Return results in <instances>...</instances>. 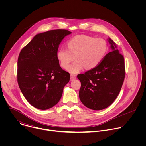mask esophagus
<instances>
[{
	"label": "esophagus",
	"mask_w": 146,
	"mask_h": 146,
	"mask_svg": "<svg viewBox=\"0 0 146 146\" xmlns=\"http://www.w3.org/2000/svg\"><path fill=\"white\" fill-rule=\"evenodd\" d=\"M76 78V76L75 74H70V78L71 79H74Z\"/></svg>",
	"instance_id": "esophagus-1"
}]
</instances>
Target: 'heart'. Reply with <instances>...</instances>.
<instances>
[{"mask_svg": "<svg viewBox=\"0 0 146 146\" xmlns=\"http://www.w3.org/2000/svg\"><path fill=\"white\" fill-rule=\"evenodd\" d=\"M67 48H60L56 52V58L60 66L64 69L75 59L68 70L76 74L84 68L90 70L96 67L106 56L108 46L105 39L79 35L68 40Z\"/></svg>", "mask_w": 146, "mask_h": 146, "instance_id": "obj_1", "label": "heart"}]
</instances>
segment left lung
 <instances>
[{"label": "left lung", "instance_id": "obj_1", "mask_svg": "<svg viewBox=\"0 0 146 146\" xmlns=\"http://www.w3.org/2000/svg\"><path fill=\"white\" fill-rule=\"evenodd\" d=\"M112 51L95 68L79 74V98L83 105L94 110L109 106L118 95L125 76L124 58L109 38Z\"/></svg>", "mask_w": 146, "mask_h": 146}]
</instances>
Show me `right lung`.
Returning <instances> with one entry per match:
<instances>
[{
	"instance_id": "1",
	"label": "right lung",
	"mask_w": 146,
	"mask_h": 146,
	"mask_svg": "<svg viewBox=\"0 0 146 146\" xmlns=\"http://www.w3.org/2000/svg\"><path fill=\"white\" fill-rule=\"evenodd\" d=\"M71 33L66 29L36 35L21 51L17 62V81L27 101L40 110L51 108L59 101L70 74L59 66V45Z\"/></svg>"
}]
</instances>
